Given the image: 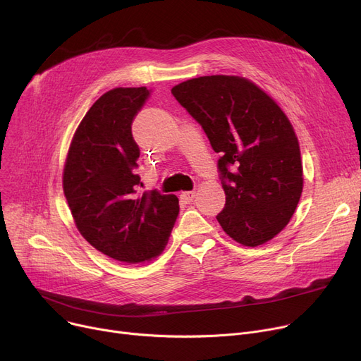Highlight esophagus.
<instances>
[{
    "label": "esophagus",
    "instance_id": "esophagus-1",
    "mask_svg": "<svg viewBox=\"0 0 361 361\" xmlns=\"http://www.w3.org/2000/svg\"><path fill=\"white\" fill-rule=\"evenodd\" d=\"M195 196L196 193L195 192H183L180 195V199L184 202V203H192L195 200Z\"/></svg>",
    "mask_w": 361,
    "mask_h": 361
}]
</instances>
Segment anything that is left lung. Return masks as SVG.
<instances>
[{
  "label": "left lung",
  "instance_id": "left-lung-1",
  "mask_svg": "<svg viewBox=\"0 0 361 361\" xmlns=\"http://www.w3.org/2000/svg\"><path fill=\"white\" fill-rule=\"evenodd\" d=\"M171 93L221 155L222 230L249 247L272 240L293 218L302 192L300 146L288 117L267 92L238 75H203Z\"/></svg>",
  "mask_w": 361,
  "mask_h": 361
}]
</instances>
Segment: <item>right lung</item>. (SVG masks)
Wrapping results in <instances>:
<instances>
[{"mask_svg": "<svg viewBox=\"0 0 361 361\" xmlns=\"http://www.w3.org/2000/svg\"><path fill=\"white\" fill-rule=\"evenodd\" d=\"M146 87L108 90L75 130L63 173L75 226L101 253L130 264L162 253L177 221L176 195L137 193L140 149L131 135Z\"/></svg>", "mask_w": 361, "mask_h": 361, "instance_id": "1", "label": "right lung"}]
</instances>
